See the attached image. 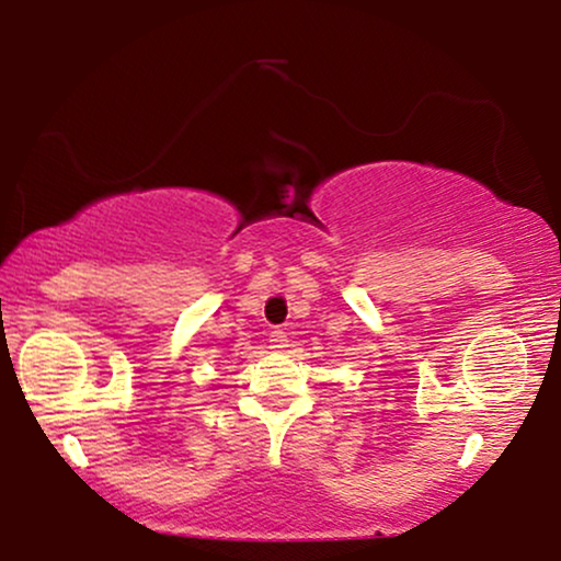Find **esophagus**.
Instances as JSON below:
<instances>
[{
	"instance_id": "esophagus-1",
	"label": "esophagus",
	"mask_w": 561,
	"mask_h": 561,
	"mask_svg": "<svg viewBox=\"0 0 561 561\" xmlns=\"http://www.w3.org/2000/svg\"><path fill=\"white\" fill-rule=\"evenodd\" d=\"M286 347H288V334L283 332V329H273V332H271V350L280 352Z\"/></svg>"
}]
</instances>
